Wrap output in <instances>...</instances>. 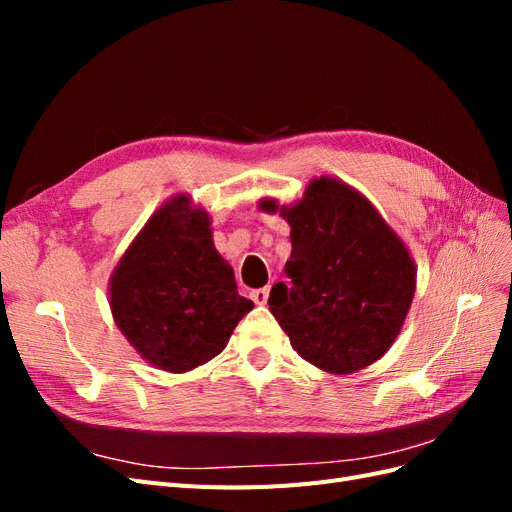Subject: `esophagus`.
Segmentation results:
<instances>
[{"instance_id": "esophagus-1", "label": "esophagus", "mask_w": 512, "mask_h": 512, "mask_svg": "<svg viewBox=\"0 0 512 512\" xmlns=\"http://www.w3.org/2000/svg\"><path fill=\"white\" fill-rule=\"evenodd\" d=\"M269 290H271L269 286L252 290V301H254L256 305H267V301H269Z\"/></svg>"}]
</instances>
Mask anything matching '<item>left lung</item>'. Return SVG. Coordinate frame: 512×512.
Segmentation results:
<instances>
[{
  "instance_id": "obj_1",
  "label": "left lung",
  "mask_w": 512,
  "mask_h": 512,
  "mask_svg": "<svg viewBox=\"0 0 512 512\" xmlns=\"http://www.w3.org/2000/svg\"><path fill=\"white\" fill-rule=\"evenodd\" d=\"M262 209L290 226V284H275L269 309L301 359L327 374H354L386 354L404 327L416 265L378 209L346 181L322 175L292 205Z\"/></svg>"
}]
</instances>
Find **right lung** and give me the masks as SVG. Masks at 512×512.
I'll return each instance as SVG.
<instances>
[{
  "instance_id": "add662e5",
  "label": "right lung",
  "mask_w": 512,
  "mask_h": 512,
  "mask_svg": "<svg viewBox=\"0 0 512 512\" xmlns=\"http://www.w3.org/2000/svg\"><path fill=\"white\" fill-rule=\"evenodd\" d=\"M108 305L130 346L168 374L218 356L254 307L190 194L170 196L132 239L108 280Z\"/></svg>"
}]
</instances>
